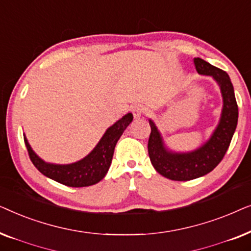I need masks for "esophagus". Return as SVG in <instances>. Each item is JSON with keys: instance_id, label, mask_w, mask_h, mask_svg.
<instances>
[{"instance_id": "34e87169", "label": "esophagus", "mask_w": 251, "mask_h": 251, "mask_svg": "<svg viewBox=\"0 0 251 251\" xmlns=\"http://www.w3.org/2000/svg\"><path fill=\"white\" fill-rule=\"evenodd\" d=\"M144 111H145V109H144V107H143L142 105H135L132 107V114H133V116H135L136 119L140 118V116L144 114Z\"/></svg>"}]
</instances>
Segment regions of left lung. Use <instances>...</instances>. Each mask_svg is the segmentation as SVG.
Instances as JSON below:
<instances>
[{"mask_svg": "<svg viewBox=\"0 0 251 251\" xmlns=\"http://www.w3.org/2000/svg\"><path fill=\"white\" fill-rule=\"evenodd\" d=\"M194 65L199 74L212 76L221 88L222 115L210 138L199 149L186 153L168 150L155 123L150 120L149 155L151 162L157 173L171 180L195 179L214 170L224 157L238 125V104L228 74L201 58H194Z\"/></svg>", "mask_w": 251, "mask_h": 251, "instance_id": "obj_1", "label": "left lung"}]
</instances>
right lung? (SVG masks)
<instances>
[{
    "mask_svg": "<svg viewBox=\"0 0 251 251\" xmlns=\"http://www.w3.org/2000/svg\"><path fill=\"white\" fill-rule=\"evenodd\" d=\"M132 119L133 115L131 113H128L119 121H116L106 130L99 143L87 156L71 164L46 162L36 155L25 136H24V140H25L30 161L44 176L70 187L91 186V185L97 184L106 176L112 163L116 143L126 126L132 122Z\"/></svg>",
    "mask_w": 251,
    "mask_h": 251,
    "instance_id": "right-lung-1",
    "label": "right lung"
}]
</instances>
